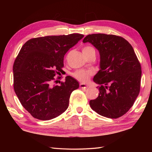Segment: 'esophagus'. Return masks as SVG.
<instances>
[{
	"mask_svg": "<svg viewBox=\"0 0 152 152\" xmlns=\"http://www.w3.org/2000/svg\"><path fill=\"white\" fill-rule=\"evenodd\" d=\"M88 86H87L86 84H85V83H80V88H82V89H86L87 88H88Z\"/></svg>",
	"mask_w": 152,
	"mask_h": 152,
	"instance_id": "obj_1",
	"label": "esophagus"
}]
</instances>
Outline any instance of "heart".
<instances>
[{"mask_svg": "<svg viewBox=\"0 0 152 152\" xmlns=\"http://www.w3.org/2000/svg\"><path fill=\"white\" fill-rule=\"evenodd\" d=\"M94 50L93 48L91 46H85L83 48V53H86L88 52L89 51ZM73 76L76 79L79 80H81V81H86L89 78V77L92 75V72L91 70H76V72L73 73Z\"/></svg>", "mask_w": 152, "mask_h": 152, "instance_id": "b5f03b06", "label": "heart"}]
</instances>
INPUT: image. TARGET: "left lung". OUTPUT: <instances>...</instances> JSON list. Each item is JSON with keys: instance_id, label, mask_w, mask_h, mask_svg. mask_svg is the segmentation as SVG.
<instances>
[{"instance_id": "left-lung-1", "label": "left lung", "mask_w": 152, "mask_h": 152, "mask_svg": "<svg viewBox=\"0 0 152 152\" xmlns=\"http://www.w3.org/2000/svg\"><path fill=\"white\" fill-rule=\"evenodd\" d=\"M83 42L91 43L100 53L101 69L93 78L99 93L90 106L104 117H121L133 106L140 89L141 66L133 47L121 37L101 33L88 35Z\"/></svg>"}]
</instances>
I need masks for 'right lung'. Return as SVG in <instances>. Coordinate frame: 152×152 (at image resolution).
Listing matches in <instances>:
<instances>
[{"label":"right lung","mask_w":152,"mask_h":152,"mask_svg":"<svg viewBox=\"0 0 152 152\" xmlns=\"http://www.w3.org/2000/svg\"><path fill=\"white\" fill-rule=\"evenodd\" d=\"M83 37L74 33L34 38L19 51L13 66L14 89L22 106L34 118L50 120L69 107L71 93L79 83L67 76L60 85H53V77L63 71L64 55Z\"/></svg>","instance_id":"1"}]
</instances>
